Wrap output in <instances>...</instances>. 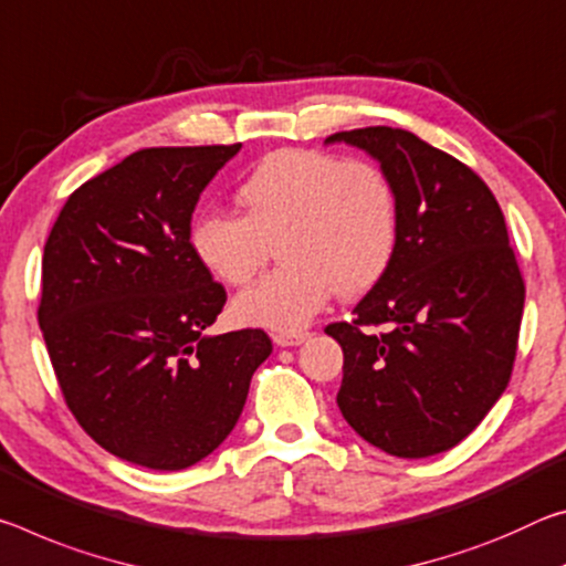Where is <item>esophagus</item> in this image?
I'll list each match as a JSON object with an SVG mask.
<instances>
[{
  "instance_id": "esophagus-1",
  "label": "esophagus",
  "mask_w": 566,
  "mask_h": 566,
  "mask_svg": "<svg viewBox=\"0 0 566 566\" xmlns=\"http://www.w3.org/2000/svg\"><path fill=\"white\" fill-rule=\"evenodd\" d=\"M308 336L311 333H305V331H277L273 340H275V346L285 348V346H301L303 340H308Z\"/></svg>"
}]
</instances>
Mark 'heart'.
I'll return each mask as SVG.
<instances>
[{"mask_svg": "<svg viewBox=\"0 0 566 566\" xmlns=\"http://www.w3.org/2000/svg\"><path fill=\"white\" fill-rule=\"evenodd\" d=\"M243 216L202 212L190 248L218 281L245 285L277 243L283 265L233 303L238 321L298 331L328 303L381 281L398 243V196L374 163L316 150L265 155L238 188Z\"/></svg>", "mask_w": 566, "mask_h": 566, "instance_id": "b5f03b06", "label": "heart"}]
</instances>
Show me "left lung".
I'll return each instance as SVG.
<instances>
[{"label":"left lung","mask_w":566,"mask_h":566,"mask_svg":"<svg viewBox=\"0 0 566 566\" xmlns=\"http://www.w3.org/2000/svg\"><path fill=\"white\" fill-rule=\"evenodd\" d=\"M366 150L398 196V243L350 323L338 409L360 439L398 459L449 451L512 378L524 281L504 212L479 175L398 127L326 137ZM384 327V332H374Z\"/></svg>","instance_id":"1"}]
</instances>
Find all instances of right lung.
Masks as SVG:
<instances>
[{"mask_svg":"<svg viewBox=\"0 0 566 566\" xmlns=\"http://www.w3.org/2000/svg\"><path fill=\"white\" fill-rule=\"evenodd\" d=\"M240 145L147 147L72 192L44 243L36 318L74 419L129 464L216 451L271 356L261 328L208 336L228 295L190 248L200 192Z\"/></svg>","mask_w":566,"mask_h":566,"instance_id":"1","label":"right lung"}]
</instances>
